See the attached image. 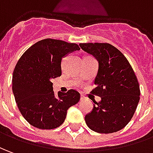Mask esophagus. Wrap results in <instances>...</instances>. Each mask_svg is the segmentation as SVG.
<instances>
[{
	"instance_id": "obj_1",
	"label": "esophagus",
	"mask_w": 153,
	"mask_h": 153,
	"mask_svg": "<svg viewBox=\"0 0 153 153\" xmlns=\"http://www.w3.org/2000/svg\"><path fill=\"white\" fill-rule=\"evenodd\" d=\"M84 98H85V97H84L83 96H81V98H80V99H81V100H83V99H84Z\"/></svg>"
}]
</instances>
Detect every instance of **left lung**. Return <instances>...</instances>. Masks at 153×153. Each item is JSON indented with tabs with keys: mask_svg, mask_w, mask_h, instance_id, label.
<instances>
[{
	"mask_svg": "<svg viewBox=\"0 0 153 153\" xmlns=\"http://www.w3.org/2000/svg\"><path fill=\"white\" fill-rule=\"evenodd\" d=\"M98 62L91 93L101 97L85 116L87 127L99 133H112L127 125L140 100L137 76L124 55L108 43H81Z\"/></svg>",
	"mask_w": 153,
	"mask_h": 153,
	"instance_id": "1",
	"label": "left lung"
}]
</instances>
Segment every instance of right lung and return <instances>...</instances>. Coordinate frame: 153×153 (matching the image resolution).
Masks as SVG:
<instances>
[{
  "instance_id": "right-lung-1",
  "label": "right lung",
  "mask_w": 153,
  "mask_h": 153,
  "mask_svg": "<svg viewBox=\"0 0 153 153\" xmlns=\"http://www.w3.org/2000/svg\"><path fill=\"white\" fill-rule=\"evenodd\" d=\"M80 47L61 40L44 39L25 51L15 67L12 91L19 110L31 126L54 129L65 121L68 108L78 102V91H58L51 80L62 75V60Z\"/></svg>"
}]
</instances>
